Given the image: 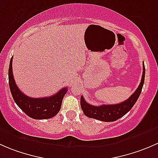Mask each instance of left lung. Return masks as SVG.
<instances>
[{
    "label": "left lung",
    "instance_id": "left-lung-1",
    "mask_svg": "<svg viewBox=\"0 0 158 158\" xmlns=\"http://www.w3.org/2000/svg\"><path fill=\"white\" fill-rule=\"evenodd\" d=\"M145 76V67L143 63V74L141 77V81L138 89L131 95L127 100L115 105H102L99 106H94L89 104L84 99L83 96H81L80 104L81 108L85 115L91 118H95L102 122H111L118 120L120 118L123 117L125 114L128 112L134 105L138 100L144 82Z\"/></svg>",
    "mask_w": 158,
    "mask_h": 158
}]
</instances>
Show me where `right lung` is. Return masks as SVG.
Masks as SVG:
<instances>
[{"label":"right lung","mask_w":158,"mask_h":158,"mask_svg":"<svg viewBox=\"0 0 158 158\" xmlns=\"http://www.w3.org/2000/svg\"><path fill=\"white\" fill-rule=\"evenodd\" d=\"M12 61L13 57L10 59L8 70L9 86L16 104L27 115L33 119H48L54 117L60 111L67 88L65 87L60 89L52 96L30 98L23 94L17 86L13 76Z\"/></svg>","instance_id":"1"}]
</instances>
